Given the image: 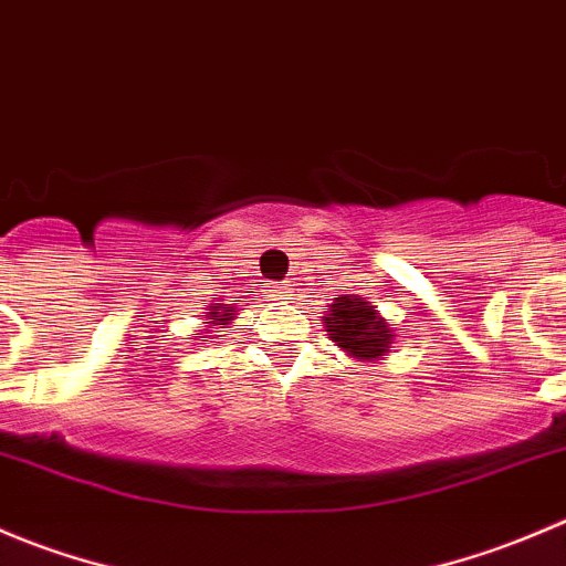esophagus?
<instances>
[{
	"mask_svg": "<svg viewBox=\"0 0 566 566\" xmlns=\"http://www.w3.org/2000/svg\"><path fill=\"white\" fill-rule=\"evenodd\" d=\"M266 296L285 300V296H289V283H266Z\"/></svg>",
	"mask_w": 566,
	"mask_h": 566,
	"instance_id": "1",
	"label": "esophagus"
}]
</instances>
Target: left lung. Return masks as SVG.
<instances>
[{
	"label": "left lung",
	"mask_w": 566,
	"mask_h": 566,
	"mask_svg": "<svg viewBox=\"0 0 566 566\" xmlns=\"http://www.w3.org/2000/svg\"><path fill=\"white\" fill-rule=\"evenodd\" d=\"M322 322L327 324L329 338L352 357L371 360L388 352L390 327L382 316H377L371 302L360 296H335L333 307Z\"/></svg>",
	"instance_id": "left-lung-1"
}]
</instances>
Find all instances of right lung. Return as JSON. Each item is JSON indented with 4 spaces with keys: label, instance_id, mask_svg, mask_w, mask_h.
Returning a JSON list of instances; mask_svg holds the SVG:
<instances>
[{
    "label": "right lung",
    "instance_id": "add662e5",
    "mask_svg": "<svg viewBox=\"0 0 566 566\" xmlns=\"http://www.w3.org/2000/svg\"><path fill=\"white\" fill-rule=\"evenodd\" d=\"M211 316H214V322H222V324H228L233 318V313H228V311H222L220 305H211Z\"/></svg>",
    "mask_w": 566,
    "mask_h": 566
}]
</instances>
